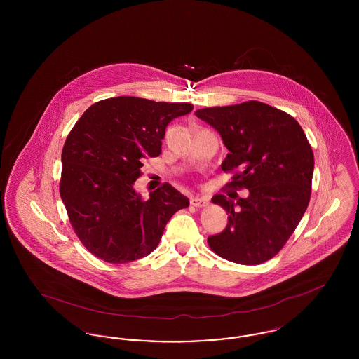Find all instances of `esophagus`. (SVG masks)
<instances>
[{"label":"esophagus","mask_w":359,"mask_h":359,"mask_svg":"<svg viewBox=\"0 0 359 359\" xmlns=\"http://www.w3.org/2000/svg\"><path fill=\"white\" fill-rule=\"evenodd\" d=\"M191 205L198 207V208H203L205 205H208V201L203 196H195L191 199Z\"/></svg>","instance_id":"esophagus-1"}]
</instances>
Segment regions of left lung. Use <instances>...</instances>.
<instances>
[{
    "mask_svg": "<svg viewBox=\"0 0 359 359\" xmlns=\"http://www.w3.org/2000/svg\"><path fill=\"white\" fill-rule=\"evenodd\" d=\"M195 116L221 135L229 154L224 172H233L211 202L229 214L221 234L207 239L214 253L241 265L273 258L287 243L307 210L311 198L313 154L306 133L288 113L258 101L205 107ZM237 198L234 203L232 199Z\"/></svg>",
    "mask_w": 359,
    "mask_h": 359,
    "instance_id": "1",
    "label": "left lung"
}]
</instances>
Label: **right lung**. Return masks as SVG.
Masks as SVG:
<instances>
[{
    "mask_svg": "<svg viewBox=\"0 0 359 359\" xmlns=\"http://www.w3.org/2000/svg\"><path fill=\"white\" fill-rule=\"evenodd\" d=\"M192 109L116 97L91 104L74 125L62 152L59 191L75 234L93 256L110 264L148 256L172 215L188 207L170 183L147 201L133 184L144 160L161 154L168 123Z\"/></svg>",
    "mask_w": 359,
    "mask_h": 359,
    "instance_id": "add662e5",
    "label": "right lung"
}]
</instances>
